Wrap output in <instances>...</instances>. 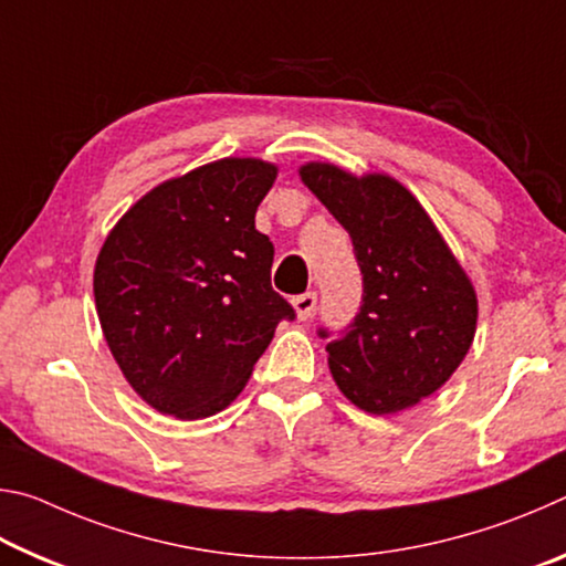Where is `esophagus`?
Segmentation results:
<instances>
[{"mask_svg":"<svg viewBox=\"0 0 566 566\" xmlns=\"http://www.w3.org/2000/svg\"><path fill=\"white\" fill-rule=\"evenodd\" d=\"M294 310H296V317H300L302 322L310 319L314 310H317V292H304V294H296L294 300Z\"/></svg>","mask_w":566,"mask_h":566,"instance_id":"obj_1","label":"esophagus"}]
</instances>
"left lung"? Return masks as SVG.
I'll list each match as a JSON object with an SVG mask.
<instances>
[{"label":"left lung","instance_id":"left-lung-1","mask_svg":"<svg viewBox=\"0 0 566 566\" xmlns=\"http://www.w3.org/2000/svg\"><path fill=\"white\" fill-rule=\"evenodd\" d=\"M300 175L349 232L361 272L359 312L327 344L334 381L369 415L417 405L454 375L472 347V284L399 181L357 179L332 165H306ZM317 334L332 337L327 327Z\"/></svg>","mask_w":566,"mask_h":566}]
</instances>
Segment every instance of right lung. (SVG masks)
I'll return each mask as SVG.
<instances>
[{
  "instance_id": "add662e5",
  "label": "right lung",
  "mask_w": 566,
  "mask_h": 566,
  "mask_svg": "<svg viewBox=\"0 0 566 566\" xmlns=\"http://www.w3.org/2000/svg\"><path fill=\"white\" fill-rule=\"evenodd\" d=\"M276 167L222 159L134 205L94 266L99 324L134 391L179 419L222 411L294 306L272 290L254 214Z\"/></svg>"
}]
</instances>
